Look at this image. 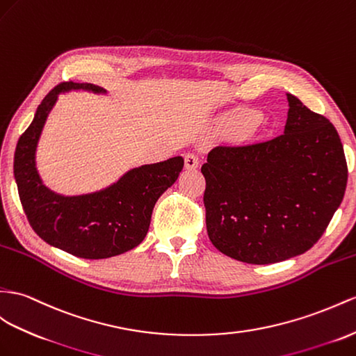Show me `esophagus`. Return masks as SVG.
<instances>
[{"label": "esophagus", "mask_w": 356, "mask_h": 356, "mask_svg": "<svg viewBox=\"0 0 356 356\" xmlns=\"http://www.w3.org/2000/svg\"><path fill=\"white\" fill-rule=\"evenodd\" d=\"M198 163H200V161H198L197 154H194V153L185 154V167H186V170H197Z\"/></svg>", "instance_id": "1"}]
</instances>
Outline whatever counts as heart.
<instances>
[{"instance_id":"b5f03b06","label":"heart","mask_w":356,"mask_h":356,"mask_svg":"<svg viewBox=\"0 0 356 356\" xmlns=\"http://www.w3.org/2000/svg\"><path fill=\"white\" fill-rule=\"evenodd\" d=\"M259 114L256 111H243L238 115V120L242 123H250V131H256L259 122H257Z\"/></svg>"}]
</instances>
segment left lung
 Wrapping results in <instances>:
<instances>
[{"mask_svg":"<svg viewBox=\"0 0 356 356\" xmlns=\"http://www.w3.org/2000/svg\"><path fill=\"white\" fill-rule=\"evenodd\" d=\"M284 134L207 154L209 239L225 256L269 265L308 251L341 204L348 163L339 132L287 93Z\"/></svg>","mask_w":356,"mask_h":356,"instance_id":"obj_1","label":"left lung"}]
</instances>
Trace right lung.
<instances>
[{"label":"right lung","instance_id":"1","mask_svg":"<svg viewBox=\"0 0 356 356\" xmlns=\"http://www.w3.org/2000/svg\"><path fill=\"white\" fill-rule=\"evenodd\" d=\"M106 90L87 83H61L44 96L31 124L16 145L13 172L24 212L33 230L52 247L81 259L99 260L118 256L144 241L158 198L177 180L184 158L132 168L96 193L66 197L42 181L35 167V150L58 95Z\"/></svg>","mask_w":356,"mask_h":356}]
</instances>
